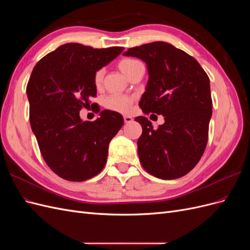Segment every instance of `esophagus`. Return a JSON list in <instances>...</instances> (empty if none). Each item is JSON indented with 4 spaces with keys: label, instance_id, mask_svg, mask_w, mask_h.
Wrapping results in <instances>:
<instances>
[{
    "label": "esophagus",
    "instance_id": "obj_1",
    "mask_svg": "<svg viewBox=\"0 0 250 250\" xmlns=\"http://www.w3.org/2000/svg\"><path fill=\"white\" fill-rule=\"evenodd\" d=\"M132 121H133V119H132L131 117H129V116H124V122H125L126 124L131 123Z\"/></svg>",
    "mask_w": 250,
    "mask_h": 250
}]
</instances>
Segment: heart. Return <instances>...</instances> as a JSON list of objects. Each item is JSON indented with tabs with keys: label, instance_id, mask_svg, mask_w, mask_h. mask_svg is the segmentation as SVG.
I'll return each instance as SVG.
<instances>
[{
	"label": "heart",
	"instance_id": "obj_1",
	"mask_svg": "<svg viewBox=\"0 0 250 250\" xmlns=\"http://www.w3.org/2000/svg\"><path fill=\"white\" fill-rule=\"evenodd\" d=\"M142 64L140 62L132 58H124L119 62V69L121 70L125 76L129 77V75L137 69V66ZM103 81V71L99 70L97 71L94 75V84L97 88L101 87ZM133 102V99L130 97L122 96V95H111L107 98H105L104 100V106L107 109L121 112V113H126L130 110L131 104Z\"/></svg>",
	"mask_w": 250,
	"mask_h": 250
}]
</instances>
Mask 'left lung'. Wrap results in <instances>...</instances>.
I'll return each mask as SVG.
<instances>
[{"label": "left lung", "mask_w": 250, "mask_h": 250, "mask_svg": "<svg viewBox=\"0 0 250 250\" xmlns=\"http://www.w3.org/2000/svg\"><path fill=\"white\" fill-rule=\"evenodd\" d=\"M123 55L140 58L147 65L149 78L139 102L143 112L165 119L157 129L145 117L134 119L143 129L138 140L143 168L157 178L183 177L207 147L211 118L208 76L194 57L169 42L142 44Z\"/></svg>", "instance_id": "1"}]
</instances>
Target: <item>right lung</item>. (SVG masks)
I'll return each instance as SVG.
<instances>
[{"mask_svg": "<svg viewBox=\"0 0 250 250\" xmlns=\"http://www.w3.org/2000/svg\"><path fill=\"white\" fill-rule=\"evenodd\" d=\"M123 50L65 43L42 57L31 73L30 124L44 162L63 179L87 180L106 164L109 142L124 124L122 115L105 109L94 122H83L79 111L97 95L95 73Z\"/></svg>", "mask_w": 250, "mask_h": 250, "instance_id": "obj_1", "label": "right lung"}]
</instances>
